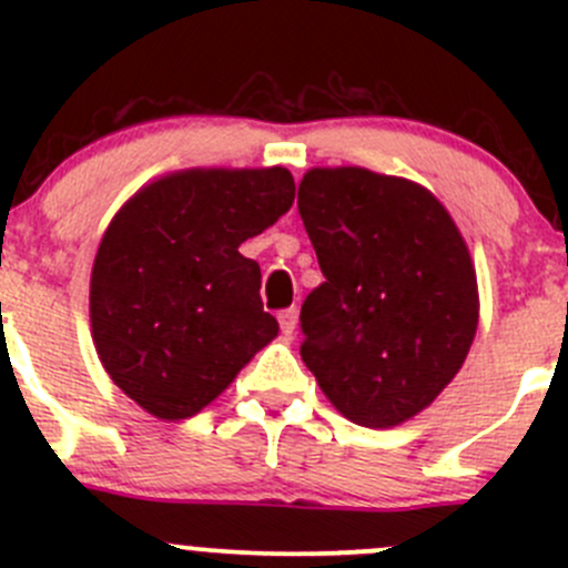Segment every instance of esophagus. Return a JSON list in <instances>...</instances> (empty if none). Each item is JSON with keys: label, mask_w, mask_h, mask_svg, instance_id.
<instances>
[{"label": "esophagus", "mask_w": 568, "mask_h": 568, "mask_svg": "<svg viewBox=\"0 0 568 568\" xmlns=\"http://www.w3.org/2000/svg\"><path fill=\"white\" fill-rule=\"evenodd\" d=\"M280 329H283V335H294L296 332V324H300V311L296 307H285V311H280Z\"/></svg>", "instance_id": "esophagus-1"}]
</instances>
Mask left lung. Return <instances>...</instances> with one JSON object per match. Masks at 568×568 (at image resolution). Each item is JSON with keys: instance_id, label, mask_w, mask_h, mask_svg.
<instances>
[{"instance_id": "1", "label": "left lung", "mask_w": 568, "mask_h": 568, "mask_svg": "<svg viewBox=\"0 0 568 568\" xmlns=\"http://www.w3.org/2000/svg\"><path fill=\"white\" fill-rule=\"evenodd\" d=\"M296 203L324 272L302 305V359L343 417L400 426L454 382L473 346L480 305L467 242L409 178L313 168Z\"/></svg>"}]
</instances>
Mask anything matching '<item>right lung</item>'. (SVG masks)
<instances>
[{
	"instance_id": "1",
	"label": "right lung",
	"mask_w": 568,
	"mask_h": 568,
	"mask_svg": "<svg viewBox=\"0 0 568 568\" xmlns=\"http://www.w3.org/2000/svg\"><path fill=\"white\" fill-rule=\"evenodd\" d=\"M294 203L285 168L156 178L112 216L90 274V326L109 379L159 420H186L277 337L261 266L239 247Z\"/></svg>"
}]
</instances>
